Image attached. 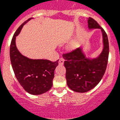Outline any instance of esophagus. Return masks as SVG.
<instances>
[{
    "instance_id": "1",
    "label": "esophagus",
    "mask_w": 120,
    "mask_h": 120,
    "mask_svg": "<svg viewBox=\"0 0 120 120\" xmlns=\"http://www.w3.org/2000/svg\"><path fill=\"white\" fill-rule=\"evenodd\" d=\"M64 60L62 58H61V59H59V64L60 65H63L64 64Z\"/></svg>"
}]
</instances>
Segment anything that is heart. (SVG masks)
Returning a JSON list of instances; mask_svg holds the SVG:
<instances>
[{"mask_svg": "<svg viewBox=\"0 0 120 120\" xmlns=\"http://www.w3.org/2000/svg\"><path fill=\"white\" fill-rule=\"evenodd\" d=\"M75 46H76V45H75V44H72L71 46V47L72 48H74V47H75Z\"/></svg>", "mask_w": 120, "mask_h": 120, "instance_id": "b5f03b06", "label": "heart"}]
</instances>
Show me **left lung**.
I'll return each instance as SVG.
<instances>
[{
    "label": "left lung",
    "mask_w": 120,
    "mask_h": 120,
    "mask_svg": "<svg viewBox=\"0 0 120 120\" xmlns=\"http://www.w3.org/2000/svg\"><path fill=\"white\" fill-rule=\"evenodd\" d=\"M89 30L100 29L103 47L96 57L86 56L82 47L62 55L66 68L68 86L77 93H86L94 88L101 80L108 64L109 42L105 31L93 19H88Z\"/></svg>",
    "instance_id": "obj_1"
}]
</instances>
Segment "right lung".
Instances as JSON below:
<instances>
[{
  "mask_svg": "<svg viewBox=\"0 0 120 120\" xmlns=\"http://www.w3.org/2000/svg\"><path fill=\"white\" fill-rule=\"evenodd\" d=\"M33 18L24 22L15 32L10 45V59L12 69L20 84L24 90L32 95H40L50 90L53 85L54 71L58 65L56 62L43 59H30L22 55L15 44L24 24Z\"/></svg>",
  "mask_w": 120,
  "mask_h": 120,
  "instance_id": "obj_1",
  "label": "right lung"
}]
</instances>
